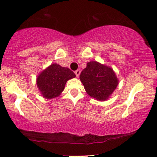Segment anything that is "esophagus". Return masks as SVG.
<instances>
[{
	"instance_id": "esophagus-1",
	"label": "esophagus",
	"mask_w": 157,
	"mask_h": 157,
	"mask_svg": "<svg viewBox=\"0 0 157 157\" xmlns=\"http://www.w3.org/2000/svg\"><path fill=\"white\" fill-rule=\"evenodd\" d=\"M75 73L77 78H78V77L79 76V75H80V70H77L76 71H75Z\"/></svg>"
}]
</instances>
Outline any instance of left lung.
<instances>
[{
  "label": "left lung",
  "instance_id": "obj_1",
  "mask_svg": "<svg viewBox=\"0 0 157 157\" xmlns=\"http://www.w3.org/2000/svg\"><path fill=\"white\" fill-rule=\"evenodd\" d=\"M79 79L87 93L100 101L107 100L118 85V79L111 67L98 62L87 63Z\"/></svg>",
  "mask_w": 157,
  "mask_h": 157
}]
</instances>
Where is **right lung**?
I'll use <instances>...</instances> for the list:
<instances>
[{"mask_svg": "<svg viewBox=\"0 0 157 157\" xmlns=\"http://www.w3.org/2000/svg\"><path fill=\"white\" fill-rule=\"evenodd\" d=\"M75 77V74L69 68L54 63L37 76V86L43 98L52 99L62 93L67 80Z\"/></svg>", "mask_w": 157, "mask_h": 157, "instance_id": "obj_1", "label": "right lung"}]
</instances>
